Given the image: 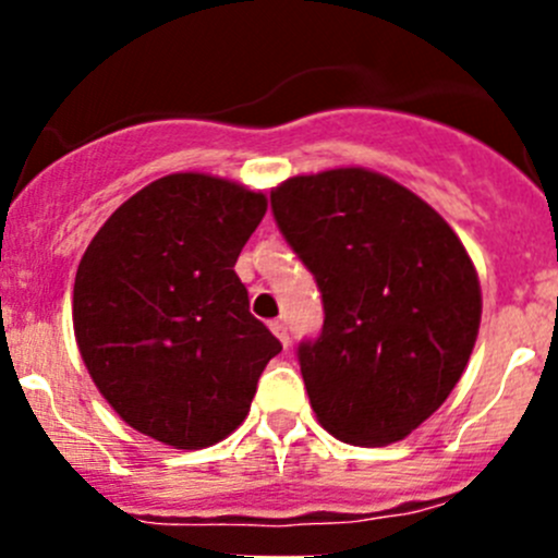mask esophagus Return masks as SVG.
Returning <instances> with one entry per match:
<instances>
[{"label": "esophagus", "instance_id": "34e87169", "mask_svg": "<svg viewBox=\"0 0 558 558\" xmlns=\"http://www.w3.org/2000/svg\"><path fill=\"white\" fill-rule=\"evenodd\" d=\"M269 329H272V335L283 342V348H289V329H286L283 320H269Z\"/></svg>", "mask_w": 558, "mask_h": 558}]
</instances>
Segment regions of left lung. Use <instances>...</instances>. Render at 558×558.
Returning <instances> with one entry per match:
<instances>
[{
	"instance_id": "8db88e82",
	"label": "left lung",
	"mask_w": 558,
	"mask_h": 558,
	"mask_svg": "<svg viewBox=\"0 0 558 558\" xmlns=\"http://www.w3.org/2000/svg\"><path fill=\"white\" fill-rule=\"evenodd\" d=\"M269 199L324 296V329L300 345L315 418L351 446L404 440L475 348L483 300L470 253L435 207L364 167L296 174Z\"/></svg>"
}]
</instances>
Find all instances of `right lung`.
<instances>
[{"instance_id":"right-lung-1","label":"right lung","mask_w":558,"mask_h":558,"mask_svg":"<svg viewBox=\"0 0 558 558\" xmlns=\"http://www.w3.org/2000/svg\"><path fill=\"white\" fill-rule=\"evenodd\" d=\"M267 196L174 172L129 196L77 264L72 326L99 393L132 429L196 451L245 421L280 342L234 264Z\"/></svg>"}]
</instances>
